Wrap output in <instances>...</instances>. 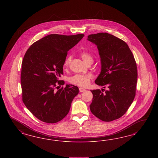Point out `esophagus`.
<instances>
[{
  "mask_svg": "<svg viewBox=\"0 0 158 158\" xmlns=\"http://www.w3.org/2000/svg\"><path fill=\"white\" fill-rule=\"evenodd\" d=\"M79 91H80V92H84V91H86V89L83 88V87H80L79 88Z\"/></svg>",
  "mask_w": 158,
  "mask_h": 158,
  "instance_id": "1",
  "label": "esophagus"
}]
</instances>
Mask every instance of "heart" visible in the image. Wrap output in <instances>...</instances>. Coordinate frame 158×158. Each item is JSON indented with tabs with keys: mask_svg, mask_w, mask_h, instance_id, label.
<instances>
[{
	"mask_svg": "<svg viewBox=\"0 0 158 158\" xmlns=\"http://www.w3.org/2000/svg\"><path fill=\"white\" fill-rule=\"evenodd\" d=\"M81 56L83 60L86 64H89V62L93 61L92 56L87 52H82L81 54ZM71 57H68L64 62V66L67 67L71 62ZM91 77L92 76L90 74H75L69 78V81L75 85L85 87L89 85Z\"/></svg>",
	"mask_w": 158,
	"mask_h": 158,
	"instance_id": "obj_1",
	"label": "heart"
}]
</instances>
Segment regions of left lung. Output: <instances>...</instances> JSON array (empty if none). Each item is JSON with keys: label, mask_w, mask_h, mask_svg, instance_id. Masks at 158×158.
Here are the masks:
<instances>
[{"label": "left lung", "mask_w": 158, "mask_h": 158, "mask_svg": "<svg viewBox=\"0 0 158 158\" xmlns=\"http://www.w3.org/2000/svg\"><path fill=\"white\" fill-rule=\"evenodd\" d=\"M87 40L97 46L101 60V72L95 83L104 89L91 90L93 97L91 113L104 122L122 116L134 100L137 69L133 53L127 43L108 33L88 36Z\"/></svg>", "instance_id": "obj_1"}]
</instances>
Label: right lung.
Segmentation results:
<instances>
[{
  "instance_id": "right-lung-1",
  "label": "right lung",
  "mask_w": 158,
  "mask_h": 158,
  "mask_svg": "<svg viewBox=\"0 0 158 158\" xmlns=\"http://www.w3.org/2000/svg\"><path fill=\"white\" fill-rule=\"evenodd\" d=\"M83 36L51 34L33 43L25 53L21 74L23 101L40 120L54 123L68 114L79 89L72 85L56 88L64 85L58 79L63 74L67 52Z\"/></svg>"
}]
</instances>
